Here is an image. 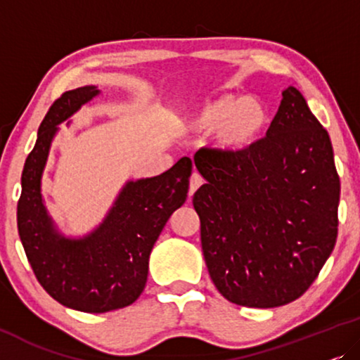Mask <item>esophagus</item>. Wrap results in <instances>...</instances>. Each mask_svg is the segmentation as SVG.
<instances>
[{
    "mask_svg": "<svg viewBox=\"0 0 360 360\" xmlns=\"http://www.w3.org/2000/svg\"><path fill=\"white\" fill-rule=\"evenodd\" d=\"M202 182L204 181H202L199 173H192L191 181H189V195H194V192L202 186Z\"/></svg>",
    "mask_w": 360,
    "mask_h": 360,
    "instance_id": "34e87169",
    "label": "esophagus"
}]
</instances>
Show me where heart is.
<instances>
[{
  "mask_svg": "<svg viewBox=\"0 0 360 360\" xmlns=\"http://www.w3.org/2000/svg\"><path fill=\"white\" fill-rule=\"evenodd\" d=\"M272 115L266 101L256 96L225 93L187 109L178 117L182 135H214L220 155L240 156L256 148L271 127Z\"/></svg>",
  "mask_w": 360,
  "mask_h": 360,
  "instance_id": "obj_1",
  "label": "heart"
}]
</instances>
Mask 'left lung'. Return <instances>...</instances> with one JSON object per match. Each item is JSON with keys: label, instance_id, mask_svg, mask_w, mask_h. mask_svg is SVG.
<instances>
[{"label": "left lung", "instance_id": "8db88e82", "mask_svg": "<svg viewBox=\"0 0 360 360\" xmlns=\"http://www.w3.org/2000/svg\"><path fill=\"white\" fill-rule=\"evenodd\" d=\"M195 166L207 182L192 204L207 269L221 295L252 308L303 295L336 245L341 184L330 135L300 91H282L256 148L202 155Z\"/></svg>", "mask_w": 360, "mask_h": 360}]
</instances>
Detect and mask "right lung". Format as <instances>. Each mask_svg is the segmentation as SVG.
Wrapping results in <instances>:
<instances>
[{
	"label": "right lung",
	"instance_id": "add662e5",
	"mask_svg": "<svg viewBox=\"0 0 360 360\" xmlns=\"http://www.w3.org/2000/svg\"><path fill=\"white\" fill-rule=\"evenodd\" d=\"M99 94L98 86H81L52 104L24 165L18 202L19 236L39 283L58 303L84 313L119 310L140 297L150 252L166 221L186 202L192 173V161L181 158L163 174L127 181L93 231L63 235L44 204L42 174L60 124Z\"/></svg>",
	"mask_w": 360,
	"mask_h": 360
}]
</instances>
